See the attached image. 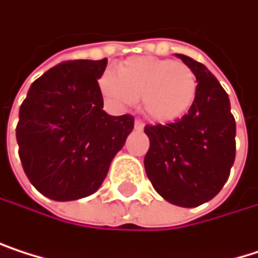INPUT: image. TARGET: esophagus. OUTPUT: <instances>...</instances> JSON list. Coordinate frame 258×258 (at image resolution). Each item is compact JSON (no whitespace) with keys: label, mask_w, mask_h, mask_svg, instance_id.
Wrapping results in <instances>:
<instances>
[{"label":"esophagus","mask_w":258,"mask_h":258,"mask_svg":"<svg viewBox=\"0 0 258 258\" xmlns=\"http://www.w3.org/2000/svg\"><path fill=\"white\" fill-rule=\"evenodd\" d=\"M134 127H135V131L141 132V131L144 129V123H143V121H140V120H135V123H134Z\"/></svg>","instance_id":"34e87169"}]
</instances>
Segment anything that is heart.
I'll return each instance as SVG.
<instances>
[{
  "label": "heart",
  "instance_id": "b5f03b06",
  "mask_svg": "<svg viewBox=\"0 0 258 258\" xmlns=\"http://www.w3.org/2000/svg\"><path fill=\"white\" fill-rule=\"evenodd\" d=\"M103 97L114 106L141 100L144 114L155 123L169 124L184 118L198 97V77L190 67L152 56L129 57L100 79Z\"/></svg>",
  "mask_w": 258,
  "mask_h": 258
}]
</instances>
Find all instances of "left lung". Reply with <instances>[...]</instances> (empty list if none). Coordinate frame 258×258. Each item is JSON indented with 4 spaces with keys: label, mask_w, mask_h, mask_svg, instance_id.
Masks as SVG:
<instances>
[{
    "label": "left lung",
    "mask_w": 258,
    "mask_h": 258,
    "mask_svg": "<svg viewBox=\"0 0 258 258\" xmlns=\"http://www.w3.org/2000/svg\"><path fill=\"white\" fill-rule=\"evenodd\" d=\"M198 77V97L190 112L166 126H146L150 147L146 175L167 202L193 208L213 199L227 182L236 158V121L228 94L210 70L175 54Z\"/></svg>",
    "instance_id": "1"
}]
</instances>
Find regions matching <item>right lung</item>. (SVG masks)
<instances>
[{"label":"right lung","instance_id":"right-lung-1","mask_svg":"<svg viewBox=\"0 0 258 258\" xmlns=\"http://www.w3.org/2000/svg\"><path fill=\"white\" fill-rule=\"evenodd\" d=\"M108 60L62 62L31 83L16 141L30 182L53 201L95 193L134 129L131 115L103 111L99 79Z\"/></svg>","mask_w":258,"mask_h":258}]
</instances>
